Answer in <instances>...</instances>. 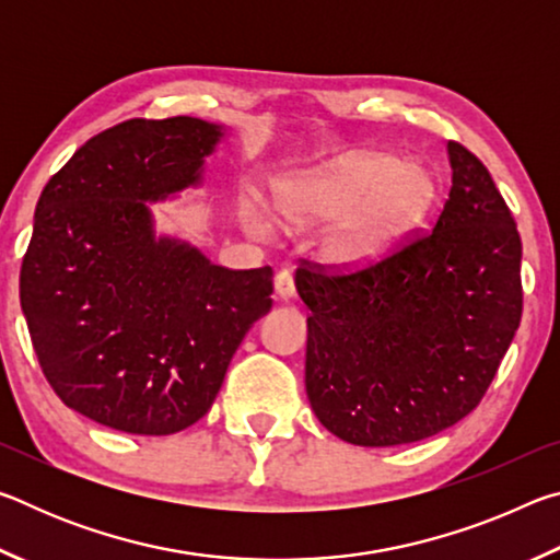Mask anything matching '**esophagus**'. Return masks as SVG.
Masks as SVG:
<instances>
[{"mask_svg":"<svg viewBox=\"0 0 560 560\" xmlns=\"http://www.w3.org/2000/svg\"><path fill=\"white\" fill-rule=\"evenodd\" d=\"M273 291H277V296L283 301H289L293 293H296V283H293L291 271L283 269L277 273V277H273Z\"/></svg>","mask_w":560,"mask_h":560,"instance_id":"1","label":"esophagus"}]
</instances>
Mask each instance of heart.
Segmentation results:
<instances>
[{
	"label": "heart",
	"instance_id": "b5f03b06",
	"mask_svg": "<svg viewBox=\"0 0 560 560\" xmlns=\"http://www.w3.org/2000/svg\"><path fill=\"white\" fill-rule=\"evenodd\" d=\"M438 185L420 160L348 155L303 170L273 189V212L296 230L326 224L320 257L336 269H360L381 259L422 220ZM246 230L267 236L271 224L257 205L242 207Z\"/></svg>",
	"mask_w": 560,
	"mask_h": 560
}]
</instances>
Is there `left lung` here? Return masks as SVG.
I'll return each instance as SVG.
<instances>
[{
  "instance_id": "8db88e82",
  "label": "left lung",
  "mask_w": 560,
  "mask_h": 560,
  "mask_svg": "<svg viewBox=\"0 0 560 560\" xmlns=\"http://www.w3.org/2000/svg\"><path fill=\"white\" fill-rule=\"evenodd\" d=\"M447 153L452 187L430 232L365 269L296 271L308 402L358 447L420 442L467 417L521 324L514 217L477 155L452 140Z\"/></svg>"
}]
</instances>
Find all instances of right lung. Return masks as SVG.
<instances>
[{"label": "right lung", "instance_id": "1", "mask_svg": "<svg viewBox=\"0 0 560 560\" xmlns=\"http://www.w3.org/2000/svg\"><path fill=\"white\" fill-rule=\"evenodd\" d=\"M224 136L200 118H132L46 183L19 273L34 353L61 402L128 434H175L210 410L271 267L224 269L155 236L148 202L202 183Z\"/></svg>", "mask_w": 560, "mask_h": 560}]
</instances>
